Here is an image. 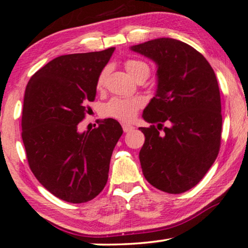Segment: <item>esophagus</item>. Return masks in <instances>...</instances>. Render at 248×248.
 Segmentation results:
<instances>
[{"mask_svg":"<svg viewBox=\"0 0 248 248\" xmlns=\"http://www.w3.org/2000/svg\"><path fill=\"white\" fill-rule=\"evenodd\" d=\"M123 129H124V132H130V131L134 130L135 127H134V125L128 124H123Z\"/></svg>","mask_w":248,"mask_h":248,"instance_id":"obj_1","label":"esophagus"}]
</instances>
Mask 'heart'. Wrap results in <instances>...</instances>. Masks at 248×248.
Wrapping results in <instances>:
<instances>
[{"label":"heart","mask_w":248,"mask_h":248,"mask_svg":"<svg viewBox=\"0 0 248 248\" xmlns=\"http://www.w3.org/2000/svg\"><path fill=\"white\" fill-rule=\"evenodd\" d=\"M124 67L135 79L147 78L149 76V72H151V68H149V66L145 62L135 58L127 59L124 62ZM108 73H109V68L108 67H104L99 73L95 83L97 90L103 89L107 81ZM142 103L144 102L139 97L114 96L104 104L102 111L106 117L124 121V123H128V121H131L136 117L138 110L142 107Z\"/></svg>","instance_id":"heart-1"}]
</instances>
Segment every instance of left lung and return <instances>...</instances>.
Wrapping results in <instances>:
<instances>
[{"mask_svg": "<svg viewBox=\"0 0 248 248\" xmlns=\"http://www.w3.org/2000/svg\"><path fill=\"white\" fill-rule=\"evenodd\" d=\"M131 50L158 67L157 91L142 113L152 125L139 128L145 135L139 152L142 174L156 189L183 193L203 179L220 149L217 78L207 59L183 41L158 38Z\"/></svg>", "mask_w": 248, "mask_h": 248, "instance_id": "1", "label": "left lung"}]
</instances>
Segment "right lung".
Wrapping results in <instances>:
<instances>
[{"label": "right lung", "mask_w": 248, "mask_h": 248, "mask_svg": "<svg viewBox=\"0 0 248 248\" xmlns=\"http://www.w3.org/2000/svg\"><path fill=\"white\" fill-rule=\"evenodd\" d=\"M113 50L59 56L34 73L24 93L21 135L31 172L50 193L71 203L88 202L103 190L123 135L111 118L91 131L78 130Z\"/></svg>", "instance_id": "obj_1"}]
</instances>
